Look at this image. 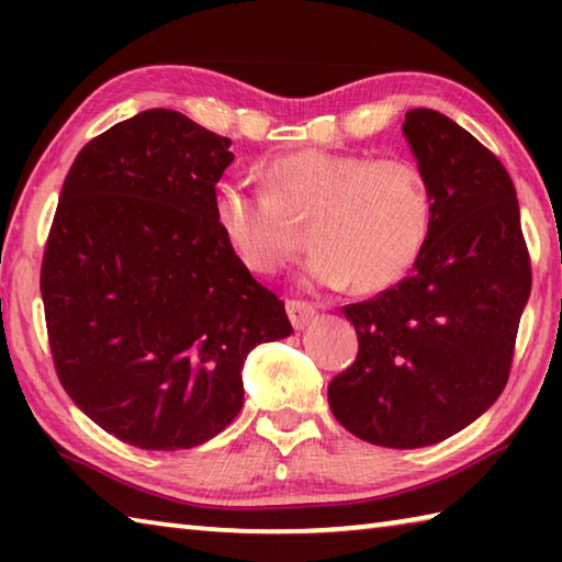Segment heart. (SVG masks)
Returning a JSON list of instances; mask_svg holds the SVG:
<instances>
[{
    "label": "heart",
    "mask_w": 562,
    "mask_h": 562,
    "mask_svg": "<svg viewBox=\"0 0 562 562\" xmlns=\"http://www.w3.org/2000/svg\"><path fill=\"white\" fill-rule=\"evenodd\" d=\"M337 255L345 260V245L369 247L379 270L396 272L412 258L418 237V207L402 190L379 180L359 190L337 217Z\"/></svg>",
    "instance_id": "1"
}]
</instances>
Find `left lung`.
Listing matches in <instances>:
<instances>
[{"instance_id": "obj_1", "label": "left lung", "mask_w": 562, "mask_h": 562, "mask_svg": "<svg viewBox=\"0 0 562 562\" xmlns=\"http://www.w3.org/2000/svg\"><path fill=\"white\" fill-rule=\"evenodd\" d=\"M231 164V138L150 109L89 140L64 180L40 278L54 369L138 449L211 441L240 414L250 349L292 331L221 223Z\"/></svg>"}]
</instances>
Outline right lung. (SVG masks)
<instances>
[{"label":"right lung","mask_w":562,"mask_h":562,"mask_svg":"<svg viewBox=\"0 0 562 562\" xmlns=\"http://www.w3.org/2000/svg\"><path fill=\"white\" fill-rule=\"evenodd\" d=\"M402 131L431 201L429 233L408 278L345 307L359 351L327 398L359 439L422 449L503 392L532 274L501 160L439 111H408Z\"/></svg>","instance_id":"obj_1"}]
</instances>
